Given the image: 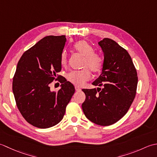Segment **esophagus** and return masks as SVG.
I'll use <instances>...</instances> for the list:
<instances>
[{
	"mask_svg": "<svg viewBox=\"0 0 157 157\" xmlns=\"http://www.w3.org/2000/svg\"><path fill=\"white\" fill-rule=\"evenodd\" d=\"M75 90L76 91H80V90H81V88L78 87V86H75Z\"/></svg>",
	"mask_w": 157,
	"mask_h": 157,
	"instance_id": "obj_1",
	"label": "esophagus"
}]
</instances>
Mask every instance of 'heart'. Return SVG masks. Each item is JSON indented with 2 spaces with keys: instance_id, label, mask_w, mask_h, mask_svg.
<instances>
[{
  "instance_id": "obj_1",
  "label": "heart",
  "mask_w": 157,
  "mask_h": 157,
  "mask_svg": "<svg viewBox=\"0 0 157 157\" xmlns=\"http://www.w3.org/2000/svg\"><path fill=\"white\" fill-rule=\"evenodd\" d=\"M76 52L84 57L82 67L88 68L93 72H98L100 70L102 66V59L98 53H94V49L87 41L80 40L74 45ZM61 63L63 66L67 63V53L63 52L61 57ZM90 72L88 69H84L81 71H72L66 75L68 81L72 84L81 86L90 78Z\"/></svg>"
}]
</instances>
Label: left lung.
Instances as JSON below:
<instances>
[{"instance_id": "obj_1", "label": "left lung", "mask_w": 157, "mask_h": 157, "mask_svg": "<svg viewBox=\"0 0 157 157\" xmlns=\"http://www.w3.org/2000/svg\"><path fill=\"white\" fill-rule=\"evenodd\" d=\"M104 54L101 75L92 82L101 89H82L85 117L99 125L108 126L125 114L135 98L137 75L132 57L114 40L105 38L98 43Z\"/></svg>"}]
</instances>
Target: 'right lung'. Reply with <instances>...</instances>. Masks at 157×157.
<instances>
[{"label": "right lung", "instance_id": "right-lung-1", "mask_svg": "<svg viewBox=\"0 0 157 157\" xmlns=\"http://www.w3.org/2000/svg\"><path fill=\"white\" fill-rule=\"evenodd\" d=\"M66 41L64 35L44 37L24 52L16 68L13 80L16 104L25 121L40 129L62 120L75 94L74 85L63 76L59 79L62 85L58 91H51L49 87L62 70Z\"/></svg>", "mask_w": 157, "mask_h": 157}]
</instances>
